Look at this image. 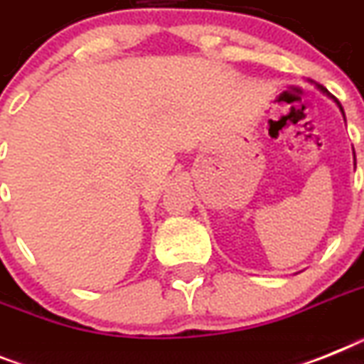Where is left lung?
<instances>
[{
	"label": "left lung",
	"instance_id": "obj_1",
	"mask_svg": "<svg viewBox=\"0 0 364 364\" xmlns=\"http://www.w3.org/2000/svg\"><path fill=\"white\" fill-rule=\"evenodd\" d=\"M316 88L321 90V92H324V93H326V95H330V97H331V99H333V101H335V102H337V107H338V108H341V112H343V116H344V110H343V107H341V102H338V99H335V97H333V95H331V93H330V92H328V90H326V88H324V86H322V85H316ZM353 156H355V154H353Z\"/></svg>",
	"mask_w": 364,
	"mask_h": 364
}]
</instances>
